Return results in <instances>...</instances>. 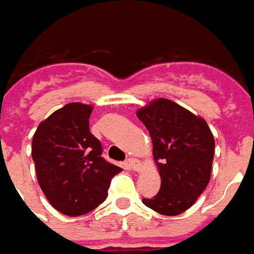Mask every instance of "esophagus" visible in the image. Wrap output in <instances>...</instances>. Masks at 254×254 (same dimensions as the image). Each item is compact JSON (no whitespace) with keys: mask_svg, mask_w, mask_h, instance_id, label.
I'll return each instance as SVG.
<instances>
[{"mask_svg":"<svg viewBox=\"0 0 254 254\" xmlns=\"http://www.w3.org/2000/svg\"><path fill=\"white\" fill-rule=\"evenodd\" d=\"M127 164L130 167V170L132 171H138L141 170V161L138 159H128L127 160Z\"/></svg>","mask_w":254,"mask_h":254,"instance_id":"obj_1","label":"esophagus"}]
</instances>
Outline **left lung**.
<instances>
[{
  "mask_svg": "<svg viewBox=\"0 0 254 254\" xmlns=\"http://www.w3.org/2000/svg\"><path fill=\"white\" fill-rule=\"evenodd\" d=\"M136 116L152 136L159 193L142 202L160 215L176 216L197 201L210 181L215 139L204 119L176 102L159 98Z\"/></svg>",
  "mask_w": 254,
  "mask_h": 254,
  "instance_id": "obj_1",
  "label": "left lung"
}]
</instances>
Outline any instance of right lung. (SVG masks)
I'll return each mask as SVG.
<instances>
[{
    "mask_svg": "<svg viewBox=\"0 0 254 254\" xmlns=\"http://www.w3.org/2000/svg\"><path fill=\"white\" fill-rule=\"evenodd\" d=\"M91 105L71 102L39 123L32 136L37 179L53 208L80 216L102 204L122 168L102 157L89 127Z\"/></svg>",
    "mask_w": 254,
    "mask_h": 254,
    "instance_id": "1",
    "label": "right lung"
}]
</instances>
